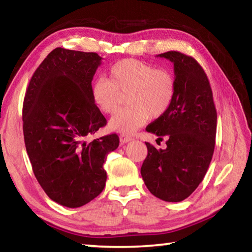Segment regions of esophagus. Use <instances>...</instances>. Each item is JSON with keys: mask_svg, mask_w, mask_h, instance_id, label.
Returning <instances> with one entry per match:
<instances>
[{"mask_svg": "<svg viewBox=\"0 0 252 252\" xmlns=\"http://www.w3.org/2000/svg\"><path fill=\"white\" fill-rule=\"evenodd\" d=\"M131 140H132V138L129 135H126V134H121L120 135V143L121 144H126L127 142H130Z\"/></svg>", "mask_w": 252, "mask_h": 252, "instance_id": "obj_1", "label": "esophagus"}]
</instances>
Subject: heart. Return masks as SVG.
<instances>
[{"label":"heart","mask_w":252,"mask_h":252,"mask_svg":"<svg viewBox=\"0 0 252 252\" xmlns=\"http://www.w3.org/2000/svg\"><path fill=\"white\" fill-rule=\"evenodd\" d=\"M127 108L110 119L109 129L122 134H133L148 119H158L167 112L176 95V79L169 70L157 69L150 63L135 59L121 60L110 67L109 78L93 80L90 95L103 113L118 109L120 94H125Z\"/></svg>","instance_id":"heart-1"}]
</instances>
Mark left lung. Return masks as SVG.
I'll return each mask as SVG.
<instances>
[{"label":"left lung","mask_w":252,"mask_h":252,"mask_svg":"<svg viewBox=\"0 0 252 252\" xmlns=\"http://www.w3.org/2000/svg\"><path fill=\"white\" fill-rule=\"evenodd\" d=\"M173 63L176 95L171 106L147 131L167 140L164 150L146 142L141 176L149 191L163 201L187 199L203 180L215 150L217 111L201 65L177 52L158 55Z\"/></svg>","instance_id":"left-lung-1"}]
</instances>
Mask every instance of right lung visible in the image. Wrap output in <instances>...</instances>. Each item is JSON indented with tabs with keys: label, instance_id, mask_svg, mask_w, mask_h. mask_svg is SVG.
<instances>
[{
	"label": "right lung",
	"instance_id": "obj_1",
	"mask_svg": "<svg viewBox=\"0 0 252 252\" xmlns=\"http://www.w3.org/2000/svg\"><path fill=\"white\" fill-rule=\"evenodd\" d=\"M102 58L94 52L54 49L30 81L23 102V134L42 189L61 206L82 207L105 187L103 163L119 147L113 133L87 142L106 125L90 87Z\"/></svg>",
	"mask_w": 252,
	"mask_h": 252
}]
</instances>
